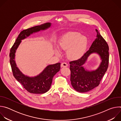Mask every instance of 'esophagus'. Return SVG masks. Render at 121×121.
<instances>
[{"label":"esophagus","instance_id":"esophagus-1","mask_svg":"<svg viewBox=\"0 0 121 121\" xmlns=\"http://www.w3.org/2000/svg\"><path fill=\"white\" fill-rule=\"evenodd\" d=\"M61 67H67V66H68V65H67L66 63L64 62V63H62L61 64Z\"/></svg>","mask_w":121,"mask_h":121}]
</instances>
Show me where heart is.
Here are the masks:
<instances>
[{
  "label": "heart",
  "mask_w": 121,
  "mask_h": 121,
  "mask_svg": "<svg viewBox=\"0 0 121 121\" xmlns=\"http://www.w3.org/2000/svg\"><path fill=\"white\" fill-rule=\"evenodd\" d=\"M88 43L87 38L78 32H72L62 37L58 42V48L62 51H66V56L70 60H77L83 56ZM56 56L61 55L60 51L55 50Z\"/></svg>",
  "instance_id": "1"
}]
</instances>
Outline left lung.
<instances>
[{
    "label": "left lung",
    "instance_id": "8db88e82",
    "mask_svg": "<svg viewBox=\"0 0 121 121\" xmlns=\"http://www.w3.org/2000/svg\"><path fill=\"white\" fill-rule=\"evenodd\" d=\"M96 38L89 50L80 59L69 62L71 84L74 90L79 92H88L97 87L108 67V45L98 30L96 29ZM93 53L99 56L101 62L95 70H89L85 67V65Z\"/></svg>",
    "mask_w": 121,
    "mask_h": 121
}]
</instances>
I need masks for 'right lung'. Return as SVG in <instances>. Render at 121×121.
Masks as SVG:
<instances>
[{
  "instance_id": "1",
  "label": "right lung",
  "mask_w": 121,
  "mask_h": 121,
  "mask_svg": "<svg viewBox=\"0 0 121 121\" xmlns=\"http://www.w3.org/2000/svg\"><path fill=\"white\" fill-rule=\"evenodd\" d=\"M51 26L52 23L48 22L22 30L10 49L9 61L13 76L16 80L31 93L43 94L48 91L51 86L54 76L60 71L61 64L57 63L48 65L37 76L30 77L23 74L17 67L15 61V54L22 40L26 39L33 33L46 30L51 28Z\"/></svg>"
}]
</instances>
